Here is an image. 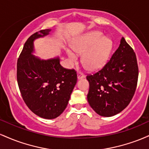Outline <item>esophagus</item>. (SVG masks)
<instances>
[{
	"label": "esophagus",
	"mask_w": 149,
	"mask_h": 149,
	"mask_svg": "<svg viewBox=\"0 0 149 149\" xmlns=\"http://www.w3.org/2000/svg\"><path fill=\"white\" fill-rule=\"evenodd\" d=\"M77 76H78V80L83 79V78H84L85 77V75L83 74V73H78Z\"/></svg>",
	"instance_id": "1"
}]
</instances>
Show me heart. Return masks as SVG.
I'll use <instances>...</instances> for the list:
<instances>
[{
	"mask_svg": "<svg viewBox=\"0 0 149 149\" xmlns=\"http://www.w3.org/2000/svg\"><path fill=\"white\" fill-rule=\"evenodd\" d=\"M71 49H66L71 62H76L78 54L82 55V62L90 71H97L107 64L111 54V39L100 31L88 32L73 40Z\"/></svg>",
	"mask_w": 149,
	"mask_h": 149,
	"instance_id": "obj_1",
	"label": "heart"
}]
</instances>
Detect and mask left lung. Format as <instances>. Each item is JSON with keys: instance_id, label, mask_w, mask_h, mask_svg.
I'll return each instance as SVG.
<instances>
[{"instance_id": "8db88e82", "label": "left lung", "mask_w": 149, "mask_h": 149, "mask_svg": "<svg viewBox=\"0 0 149 149\" xmlns=\"http://www.w3.org/2000/svg\"><path fill=\"white\" fill-rule=\"evenodd\" d=\"M138 74L135 53L122 38L118 48L103 69L87 76L90 84L87 98L90 106L104 117L119 113L134 96Z\"/></svg>"}]
</instances>
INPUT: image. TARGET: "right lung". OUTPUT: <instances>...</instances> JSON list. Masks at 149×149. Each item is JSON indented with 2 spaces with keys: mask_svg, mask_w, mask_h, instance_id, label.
Listing matches in <instances>:
<instances>
[{
  "mask_svg": "<svg viewBox=\"0 0 149 149\" xmlns=\"http://www.w3.org/2000/svg\"><path fill=\"white\" fill-rule=\"evenodd\" d=\"M41 30L29 38L17 61V77L22 98L39 117L54 119L66 109L77 83L73 69H66L59 57L42 59L34 55V40L49 35Z\"/></svg>",
  "mask_w": 149,
  "mask_h": 149,
  "instance_id": "1",
  "label": "right lung"
}]
</instances>
